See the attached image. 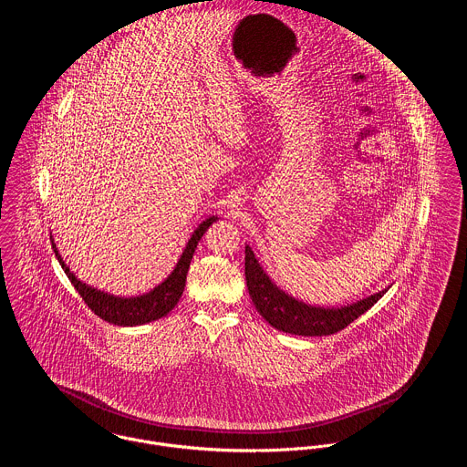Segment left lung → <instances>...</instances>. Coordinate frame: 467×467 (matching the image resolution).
I'll list each match as a JSON object with an SVG mask.
<instances>
[{
  "label": "left lung",
  "mask_w": 467,
  "mask_h": 467,
  "mask_svg": "<svg viewBox=\"0 0 467 467\" xmlns=\"http://www.w3.org/2000/svg\"><path fill=\"white\" fill-rule=\"evenodd\" d=\"M245 281L252 304L274 328L295 336H330L364 315L386 289L345 307H317L304 304L275 286L257 263L251 247H245Z\"/></svg>",
  "instance_id": "8db88e82"
}]
</instances>
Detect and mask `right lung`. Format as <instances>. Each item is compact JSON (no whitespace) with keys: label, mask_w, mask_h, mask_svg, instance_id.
Masks as SVG:
<instances>
[{"label":"right lung","mask_w":467,"mask_h":467,"mask_svg":"<svg viewBox=\"0 0 467 467\" xmlns=\"http://www.w3.org/2000/svg\"><path fill=\"white\" fill-rule=\"evenodd\" d=\"M215 220L216 216H210L193 231V234L188 240L176 268L172 270V274L161 285H158L145 295L131 296V298L113 296V295H108L105 291L87 286L78 277H74L69 266L64 263L62 255L57 251L55 242H51V245H53V251L57 254L64 272L67 274L72 286L76 287V291L85 300V304L92 309L94 315H98L101 320L113 323V325L133 327V325H144V323L160 320V318L167 317L176 307V304L180 302L181 295H182L184 285H186V274H188L193 252L197 249V244Z\"/></svg>","instance_id":"add662e5"}]
</instances>
